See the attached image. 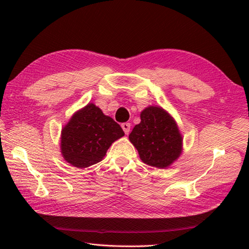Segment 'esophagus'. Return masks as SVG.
Segmentation results:
<instances>
[{
	"label": "esophagus",
	"mask_w": 249,
	"mask_h": 249,
	"mask_svg": "<svg viewBox=\"0 0 249 249\" xmlns=\"http://www.w3.org/2000/svg\"><path fill=\"white\" fill-rule=\"evenodd\" d=\"M122 127H123V130H124V132L125 133V135H127L130 133V129H131V124H129V123H124V124H122Z\"/></svg>",
	"instance_id": "34e87169"
}]
</instances>
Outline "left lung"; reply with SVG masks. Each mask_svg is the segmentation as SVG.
<instances>
[{
  "label": "left lung",
  "mask_w": 249,
  "mask_h": 249,
  "mask_svg": "<svg viewBox=\"0 0 249 249\" xmlns=\"http://www.w3.org/2000/svg\"><path fill=\"white\" fill-rule=\"evenodd\" d=\"M140 118L129 135L140 159L153 167H169L183 152V137L175 118L160 106L145 108Z\"/></svg>",
  "instance_id": "obj_1"
}]
</instances>
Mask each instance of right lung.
<instances>
[{
    "instance_id": "1",
    "label": "right lung",
    "mask_w": 249,
    "mask_h": 249,
    "mask_svg": "<svg viewBox=\"0 0 249 249\" xmlns=\"http://www.w3.org/2000/svg\"><path fill=\"white\" fill-rule=\"evenodd\" d=\"M123 136L120 125L89 103L74 112L62 127L60 148L67 163L86 168L102 161L112 143Z\"/></svg>"
}]
</instances>
